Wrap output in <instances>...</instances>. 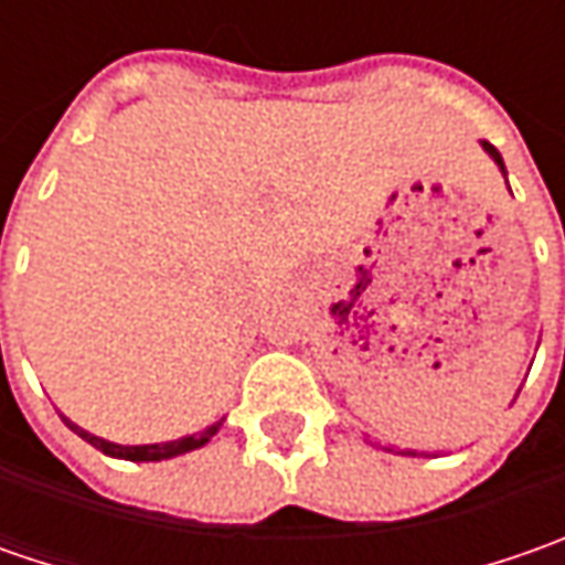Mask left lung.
Instances as JSON below:
<instances>
[{
	"label": "left lung",
	"mask_w": 565,
	"mask_h": 565,
	"mask_svg": "<svg viewBox=\"0 0 565 565\" xmlns=\"http://www.w3.org/2000/svg\"><path fill=\"white\" fill-rule=\"evenodd\" d=\"M481 147H484V150H488V153H490V160H493V163L500 166V172H503V175H507V166H503V157H500V150H497V147H493V143H488V141H481ZM408 456H418V452H415V449H408Z\"/></svg>",
	"instance_id": "1"
}]
</instances>
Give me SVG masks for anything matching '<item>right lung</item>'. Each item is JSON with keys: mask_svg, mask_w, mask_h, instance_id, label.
I'll list each match as a JSON object with an SVG mask.
<instances>
[{"mask_svg": "<svg viewBox=\"0 0 565 565\" xmlns=\"http://www.w3.org/2000/svg\"><path fill=\"white\" fill-rule=\"evenodd\" d=\"M62 422L68 424L81 440H87L90 446H97L99 452H106V456H113V459H128V462H160V459H175V456H182V452H191V449H201L204 444H210V437L223 427L226 415H223L220 422L210 424V427H204V430L191 434V437H182V440H166V444H147V446L109 444V440H103V437H97V434H90V430L77 427L75 422H68L65 415H62Z\"/></svg>", "mask_w": 565, "mask_h": 565, "instance_id": "add662e5", "label": "right lung"}]
</instances>
